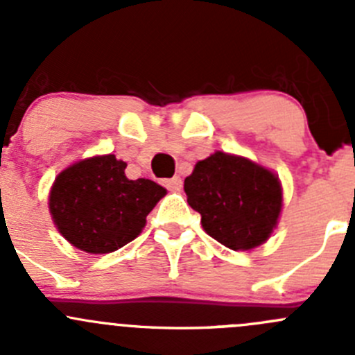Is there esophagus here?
<instances>
[{
    "mask_svg": "<svg viewBox=\"0 0 355 355\" xmlns=\"http://www.w3.org/2000/svg\"><path fill=\"white\" fill-rule=\"evenodd\" d=\"M163 184H164V187L168 189V191H180L182 184H184V182H182L180 177H173V178H168V180H164Z\"/></svg>",
    "mask_w": 355,
    "mask_h": 355,
    "instance_id": "esophagus-1",
    "label": "esophagus"
}]
</instances>
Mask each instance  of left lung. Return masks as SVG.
Wrapping results in <instances>:
<instances>
[{"label":"left lung","mask_w":355,"mask_h":355,"mask_svg":"<svg viewBox=\"0 0 355 355\" xmlns=\"http://www.w3.org/2000/svg\"><path fill=\"white\" fill-rule=\"evenodd\" d=\"M184 191L206 234L228 249L261 245L280 216V182L245 157L214 153L196 164Z\"/></svg>","instance_id":"obj_1"}]
</instances>
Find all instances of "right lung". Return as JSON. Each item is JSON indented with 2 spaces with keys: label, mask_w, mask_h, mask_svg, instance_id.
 Listing matches in <instances>:
<instances>
[{
  "label": "right lung",
  "mask_w": 355,
  "mask_h": 355,
  "mask_svg": "<svg viewBox=\"0 0 355 355\" xmlns=\"http://www.w3.org/2000/svg\"><path fill=\"white\" fill-rule=\"evenodd\" d=\"M114 155L71 164L56 177L49 209L60 234L77 249L108 254L134 241L166 194L148 178L128 180Z\"/></svg>",
  "instance_id": "1"
}]
</instances>
